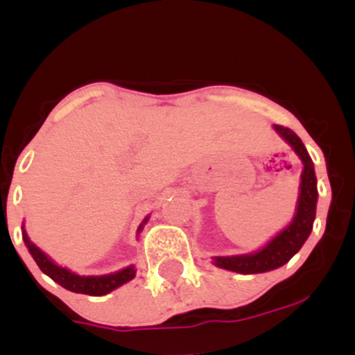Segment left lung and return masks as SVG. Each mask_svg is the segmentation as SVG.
I'll return each instance as SVG.
<instances>
[{
	"label": "left lung",
	"mask_w": 355,
	"mask_h": 355,
	"mask_svg": "<svg viewBox=\"0 0 355 355\" xmlns=\"http://www.w3.org/2000/svg\"><path fill=\"white\" fill-rule=\"evenodd\" d=\"M275 130L279 132V135L285 138V141L292 145V148L295 150V153L299 155L304 164L297 214L291 225L280 232L275 239H272L262 250L250 255L215 257V266L220 268L239 272V274H262V272L274 270V268L287 263L300 250V247L304 245V242L311 235L317 203V178L315 172H313L312 158L309 157L302 140L291 128L275 125Z\"/></svg>",
	"instance_id": "left-lung-1"
}]
</instances>
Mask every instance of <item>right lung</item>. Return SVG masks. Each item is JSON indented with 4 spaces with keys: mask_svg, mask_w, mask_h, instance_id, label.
<instances>
[{
    "mask_svg": "<svg viewBox=\"0 0 355 355\" xmlns=\"http://www.w3.org/2000/svg\"><path fill=\"white\" fill-rule=\"evenodd\" d=\"M146 220L148 218H145L144 222H141L140 229L138 230L144 229ZM23 240H24V243H26L30 254L33 255L35 262L38 263V267L42 268L44 274L50 277V279L55 280L56 284H60L61 287H64L67 291L76 292V294L105 295V294H108V292L115 291L116 287H120V285L126 284L128 280H132L133 277H135V268H133V266L126 267V268H123V270L115 272V274H110V275L80 277V275L73 274V272H70V270H67V268L58 267L56 263H53L51 260L48 259V257L44 255L43 252L40 250V248L36 247L30 239H28L26 232L24 230H23Z\"/></svg>",
    "mask_w": 355,
    "mask_h": 355,
    "instance_id": "add662e5",
    "label": "right lung"
}]
</instances>
